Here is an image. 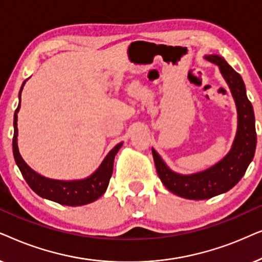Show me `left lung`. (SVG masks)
Here are the masks:
<instances>
[{
    "label": "left lung",
    "mask_w": 262,
    "mask_h": 262,
    "mask_svg": "<svg viewBox=\"0 0 262 262\" xmlns=\"http://www.w3.org/2000/svg\"><path fill=\"white\" fill-rule=\"evenodd\" d=\"M205 58L218 66L236 104L237 132L228 155L204 171L182 175L172 171L159 153L152 148L156 169L162 183L171 193L189 200H205L226 193L235 187L252 163L256 148L255 116L242 78L222 56L213 54L205 56Z\"/></svg>",
    "instance_id": "8db88e82"
}]
</instances>
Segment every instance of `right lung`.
<instances>
[{
    "label": "right lung",
    "mask_w": 262,
    "mask_h": 262,
    "mask_svg": "<svg viewBox=\"0 0 262 262\" xmlns=\"http://www.w3.org/2000/svg\"><path fill=\"white\" fill-rule=\"evenodd\" d=\"M26 81H24L19 92V105L14 114V137H13V155L14 159L21 175L34 193L40 198L48 199L64 206H82L96 201L105 193L109 181L113 175L114 159L118 149L122 147L123 142H120L107 153L105 158L95 172L82 180L62 181L52 180L39 175L33 169L27 165L17 147V113L20 110L21 102V91Z\"/></svg>",
    "instance_id": "add662e5"
}]
</instances>
